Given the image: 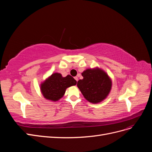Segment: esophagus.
I'll return each mask as SVG.
<instances>
[{
    "mask_svg": "<svg viewBox=\"0 0 152 152\" xmlns=\"http://www.w3.org/2000/svg\"><path fill=\"white\" fill-rule=\"evenodd\" d=\"M74 79L76 80V81H78V77H75Z\"/></svg>",
    "mask_w": 152,
    "mask_h": 152,
    "instance_id": "esophagus-1",
    "label": "esophagus"
}]
</instances>
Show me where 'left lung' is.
Segmentation results:
<instances>
[{
  "instance_id": "8db88e82",
  "label": "left lung",
  "mask_w": 152,
  "mask_h": 152,
  "mask_svg": "<svg viewBox=\"0 0 152 152\" xmlns=\"http://www.w3.org/2000/svg\"><path fill=\"white\" fill-rule=\"evenodd\" d=\"M83 79L77 82V87L89 102H103L110 93L112 81L107 73L99 67L87 68L82 73Z\"/></svg>"
}]
</instances>
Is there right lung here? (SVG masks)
<instances>
[{"instance_id":"obj_1","label":"right lung","mask_w":152,"mask_h":152,"mask_svg":"<svg viewBox=\"0 0 152 152\" xmlns=\"http://www.w3.org/2000/svg\"><path fill=\"white\" fill-rule=\"evenodd\" d=\"M76 84L77 81L71 75L64 77L61 73L55 72L41 82L40 89L45 99L55 102L63 97L68 87Z\"/></svg>"}]
</instances>
